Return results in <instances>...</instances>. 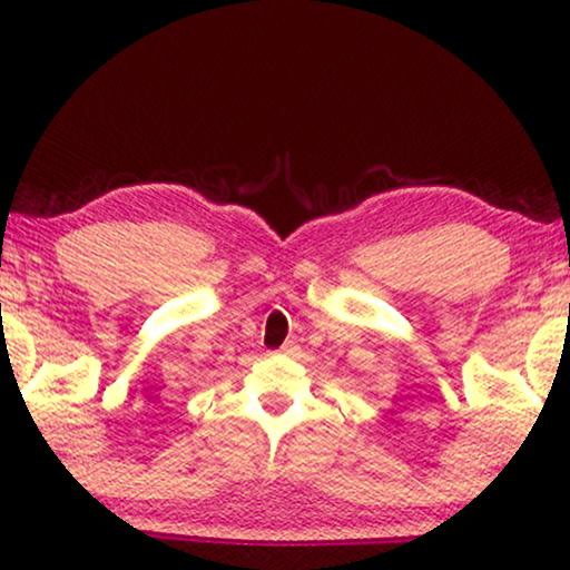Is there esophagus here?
Masks as SVG:
<instances>
[{
	"mask_svg": "<svg viewBox=\"0 0 570 570\" xmlns=\"http://www.w3.org/2000/svg\"><path fill=\"white\" fill-rule=\"evenodd\" d=\"M279 350H283V353H285V355H295V353H298V345H295V342H293V340H287V342H285V345H283V347H279Z\"/></svg>",
	"mask_w": 570,
	"mask_h": 570,
	"instance_id": "1",
	"label": "esophagus"
}]
</instances>
